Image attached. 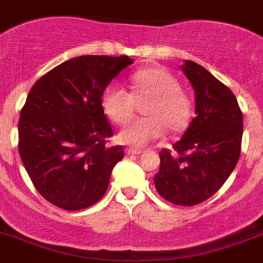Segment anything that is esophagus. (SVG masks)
I'll list each match as a JSON object with an SVG mask.
<instances>
[{"instance_id": "1", "label": "esophagus", "mask_w": 263, "mask_h": 263, "mask_svg": "<svg viewBox=\"0 0 263 263\" xmlns=\"http://www.w3.org/2000/svg\"><path fill=\"white\" fill-rule=\"evenodd\" d=\"M127 154H128V155H140L141 151L140 149H135V148H128V149H127Z\"/></svg>"}]
</instances>
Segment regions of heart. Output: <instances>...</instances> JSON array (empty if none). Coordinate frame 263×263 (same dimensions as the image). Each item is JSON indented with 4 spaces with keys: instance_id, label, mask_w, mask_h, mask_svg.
I'll use <instances>...</instances> for the list:
<instances>
[{
    "instance_id": "obj_1",
    "label": "heart",
    "mask_w": 263,
    "mask_h": 263,
    "mask_svg": "<svg viewBox=\"0 0 263 263\" xmlns=\"http://www.w3.org/2000/svg\"><path fill=\"white\" fill-rule=\"evenodd\" d=\"M129 83L131 92L119 84H111L102 98L104 114L118 124H124L134 115L136 102L148 99L144 106L148 116L127 123L118 135L120 143L141 147L161 138L165 127L179 132L188 125L191 100L179 90V83L170 72L163 68H144L135 72Z\"/></svg>"
}]
</instances>
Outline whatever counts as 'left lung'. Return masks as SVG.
<instances>
[{
  "instance_id": "obj_1",
  "label": "left lung",
  "mask_w": 263,
  "mask_h": 263,
  "mask_svg": "<svg viewBox=\"0 0 263 263\" xmlns=\"http://www.w3.org/2000/svg\"><path fill=\"white\" fill-rule=\"evenodd\" d=\"M196 93V116L170 149L160 152L155 175L159 195L172 204L193 206L216 193L236 168L243 134L234 93L206 68L192 61L181 66Z\"/></svg>"
}]
</instances>
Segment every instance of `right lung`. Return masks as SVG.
Wrapping results in <instances>:
<instances>
[{"mask_svg":"<svg viewBox=\"0 0 263 263\" xmlns=\"http://www.w3.org/2000/svg\"><path fill=\"white\" fill-rule=\"evenodd\" d=\"M129 57L82 55L68 59L34 83L18 122V151L43 198L66 211H81L103 197L109 176L124 157L102 97Z\"/></svg>","mask_w":263,"mask_h":263,"instance_id":"1","label":"right lung"}]
</instances>
